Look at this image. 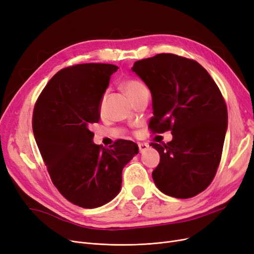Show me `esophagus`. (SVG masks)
<instances>
[{
  "label": "esophagus",
  "mask_w": 254,
  "mask_h": 254,
  "mask_svg": "<svg viewBox=\"0 0 254 254\" xmlns=\"http://www.w3.org/2000/svg\"><path fill=\"white\" fill-rule=\"evenodd\" d=\"M148 147H149V145L146 144V143H138V150L141 153L144 152L145 150H147Z\"/></svg>",
  "instance_id": "esophagus-1"
}]
</instances>
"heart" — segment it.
<instances>
[{
  "label": "heart",
  "instance_id": "obj_1",
  "mask_svg": "<svg viewBox=\"0 0 254 254\" xmlns=\"http://www.w3.org/2000/svg\"><path fill=\"white\" fill-rule=\"evenodd\" d=\"M123 89L126 92L128 97L134 101L136 98H138L139 95H142L145 92H148L147 87L144 83L138 80H134V78H131V80H127L123 84ZM104 103H105V97H103L101 101V109L104 107Z\"/></svg>",
  "mask_w": 254,
  "mask_h": 254
}]
</instances>
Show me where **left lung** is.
I'll list each match as a JSON object with an SVG mask.
<instances>
[{
    "label": "left lung",
    "instance_id": "8db88e82",
    "mask_svg": "<svg viewBox=\"0 0 254 254\" xmlns=\"http://www.w3.org/2000/svg\"><path fill=\"white\" fill-rule=\"evenodd\" d=\"M132 71L151 91L148 127L173 136L167 144H150L161 156L152 172L155 185L173 197H193L210 185L221 162L228 125L222 92L202 65L177 55L136 61Z\"/></svg>",
    "mask_w": 254,
    "mask_h": 254
}]
</instances>
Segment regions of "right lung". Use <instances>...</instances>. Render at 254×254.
<instances>
[{"label": "right lung", "mask_w": 254, "mask_h": 254, "mask_svg": "<svg viewBox=\"0 0 254 254\" xmlns=\"http://www.w3.org/2000/svg\"><path fill=\"white\" fill-rule=\"evenodd\" d=\"M111 64H77L60 70L41 92L32 130L54 185L69 202L97 208L121 190L122 171L138 153L135 143L119 139L109 149L92 142L90 126L100 121V105Z\"/></svg>", "instance_id": "right-lung-1"}]
</instances>
